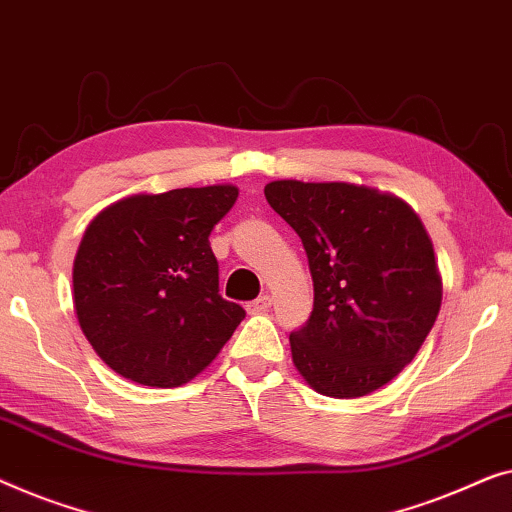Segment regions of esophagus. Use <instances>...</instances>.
I'll return each mask as SVG.
<instances>
[{
  "mask_svg": "<svg viewBox=\"0 0 512 512\" xmlns=\"http://www.w3.org/2000/svg\"><path fill=\"white\" fill-rule=\"evenodd\" d=\"M269 308H271V297H269V294H262V297L255 299V301H250V304H248V311L250 313H264V311H269Z\"/></svg>",
  "mask_w": 512,
  "mask_h": 512,
  "instance_id": "34e87169",
  "label": "esophagus"
}]
</instances>
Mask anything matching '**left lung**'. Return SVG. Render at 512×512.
I'll list each match as a JSON object with an SVG mask.
<instances>
[{
    "label": "left lung",
    "mask_w": 512,
    "mask_h": 512,
    "mask_svg": "<svg viewBox=\"0 0 512 512\" xmlns=\"http://www.w3.org/2000/svg\"><path fill=\"white\" fill-rule=\"evenodd\" d=\"M273 211L299 234L313 311L290 334L308 385L355 399L397 378L441 311L434 248L408 204L350 183L273 181Z\"/></svg>",
    "instance_id": "1"
}]
</instances>
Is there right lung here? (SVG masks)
Returning a JSON list of instances; mask_svg holds the SVG:
<instances>
[{
  "label": "right lung",
  "mask_w": 512,
  "mask_h": 512,
  "mask_svg": "<svg viewBox=\"0 0 512 512\" xmlns=\"http://www.w3.org/2000/svg\"><path fill=\"white\" fill-rule=\"evenodd\" d=\"M234 185L134 194L97 215L74 259V306L97 355L122 378L178 387L204 371L246 311L222 299L208 236Z\"/></svg>",
  "instance_id": "add662e5"
}]
</instances>
